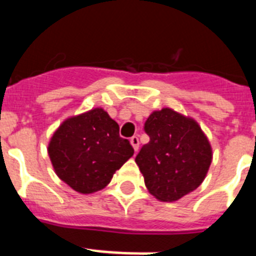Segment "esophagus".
<instances>
[{
  "instance_id": "34e87169",
  "label": "esophagus",
  "mask_w": 256,
  "mask_h": 256,
  "mask_svg": "<svg viewBox=\"0 0 256 256\" xmlns=\"http://www.w3.org/2000/svg\"><path fill=\"white\" fill-rule=\"evenodd\" d=\"M130 144H132V146H133L134 151L138 150V148H140V140H138V137H137V136H133L132 138H130Z\"/></svg>"
}]
</instances>
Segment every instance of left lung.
I'll return each instance as SVG.
<instances>
[{
  "label": "left lung",
  "mask_w": 256,
  "mask_h": 256,
  "mask_svg": "<svg viewBox=\"0 0 256 256\" xmlns=\"http://www.w3.org/2000/svg\"><path fill=\"white\" fill-rule=\"evenodd\" d=\"M150 142L136 162L144 184L158 200L177 201L200 186L212 164L209 140L195 119L164 108L144 123Z\"/></svg>",
  "instance_id": "1"
}]
</instances>
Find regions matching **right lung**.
<instances>
[{
  "instance_id": "add662e5",
  "label": "right lung",
  "mask_w": 256,
  "mask_h": 256,
  "mask_svg": "<svg viewBox=\"0 0 256 256\" xmlns=\"http://www.w3.org/2000/svg\"><path fill=\"white\" fill-rule=\"evenodd\" d=\"M48 156L61 180L79 194L108 186L134 150L119 136V126L101 108L68 118L52 134Z\"/></svg>"
}]
</instances>
